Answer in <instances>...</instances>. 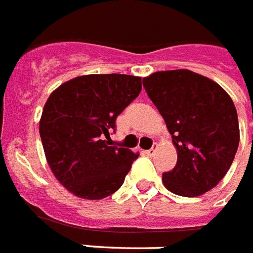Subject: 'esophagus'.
Here are the masks:
<instances>
[{
	"label": "esophagus",
	"mask_w": 253,
	"mask_h": 253,
	"mask_svg": "<svg viewBox=\"0 0 253 253\" xmlns=\"http://www.w3.org/2000/svg\"><path fill=\"white\" fill-rule=\"evenodd\" d=\"M155 150H157V146H153L151 149H149V150H146V154L149 155V157H153V155L155 154Z\"/></svg>",
	"instance_id": "34e87169"
}]
</instances>
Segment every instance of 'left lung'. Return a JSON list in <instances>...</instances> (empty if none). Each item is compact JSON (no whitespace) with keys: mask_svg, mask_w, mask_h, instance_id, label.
<instances>
[{"mask_svg":"<svg viewBox=\"0 0 253 253\" xmlns=\"http://www.w3.org/2000/svg\"><path fill=\"white\" fill-rule=\"evenodd\" d=\"M143 88L177 147V164L162 174L165 186L184 197L207 193L224 178L239 147V119L231 96L189 69L155 72L143 79Z\"/></svg>","mask_w":253,"mask_h":253,"instance_id":"1","label":"left lung"}]
</instances>
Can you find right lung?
<instances>
[{
	"instance_id": "add662e5",
	"label": "right lung",
	"mask_w": 253,
	"mask_h": 253,
	"mask_svg": "<svg viewBox=\"0 0 253 253\" xmlns=\"http://www.w3.org/2000/svg\"><path fill=\"white\" fill-rule=\"evenodd\" d=\"M141 78L85 75L50 93L40 136L50 169L71 193L100 200L121 188L138 154L110 143L117 118L139 95Z\"/></svg>"
}]
</instances>
